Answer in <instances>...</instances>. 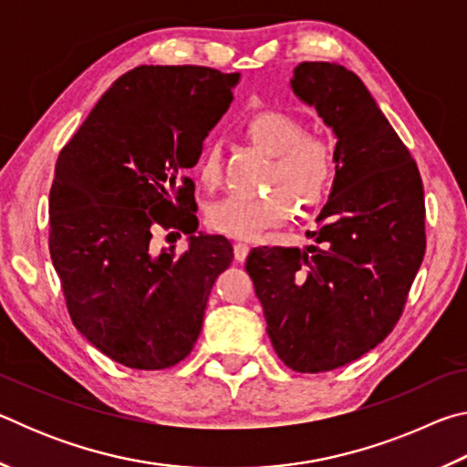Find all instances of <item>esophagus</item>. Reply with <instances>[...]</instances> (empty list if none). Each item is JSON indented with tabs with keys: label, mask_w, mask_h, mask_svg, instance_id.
I'll use <instances>...</instances> for the list:
<instances>
[{
	"label": "esophagus",
	"mask_w": 467,
	"mask_h": 467,
	"mask_svg": "<svg viewBox=\"0 0 467 467\" xmlns=\"http://www.w3.org/2000/svg\"><path fill=\"white\" fill-rule=\"evenodd\" d=\"M249 255V244L243 243V241H236L234 243V259L236 262H244V257Z\"/></svg>",
	"instance_id": "1"
}]
</instances>
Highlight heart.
I'll return each mask as SVG.
<instances>
[{"mask_svg": "<svg viewBox=\"0 0 467 467\" xmlns=\"http://www.w3.org/2000/svg\"><path fill=\"white\" fill-rule=\"evenodd\" d=\"M243 136L272 156L267 183L278 187L264 195H228L208 205L205 220L214 231L253 239L265 228L284 224L292 216L293 200L313 208L334 179V152L326 140L305 133L295 115L278 109H262L243 121ZM195 177L205 189H216L223 179L220 152L205 146L195 162Z\"/></svg>", "mask_w": 467, "mask_h": 467, "instance_id": "heart-1", "label": "heart"}]
</instances>
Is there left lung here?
<instances>
[{
  "mask_svg": "<svg viewBox=\"0 0 467 467\" xmlns=\"http://www.w3.org/2000/svg\"><path fill=\"white\" fill-rule=\"evenodd\" d=\"M336 133V179L317 216V244L255 247L247 274L278 358L326 373L383 342L422 264L424 189L410 150L360 78L303 61L290 80Z\"/></svg>",
  "mask_w": 467,
  "mask_h": 467,
  "instance_id": "obj_1",
  "label": "left lung"
}]
</instances>
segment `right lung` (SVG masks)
<instances>
[{"label":"right lung","mask_w":467,"mask_h":467,"mask_svg":"<svg viewBox=\"0 0 467 467\" xmlns=\"http://www.w3.org/2000/svg\"><path fill=\"white\" fill-rule=\"evenodd\" d=\"M236 82L239 74L202 66L133 67L59 152L53 267L76 329L123 367L161 370L189 357L212 286L234 257L223 234H195L187 169ZM156 227H179L190 247L154 252Z\"/></svg>","instance_id":"add662e5"}]
</instances>
